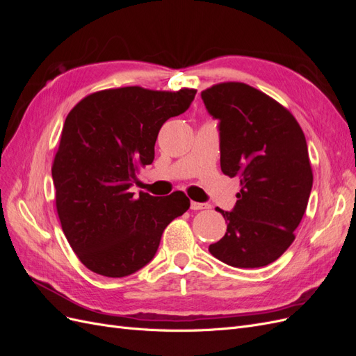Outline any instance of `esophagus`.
I'll list each match as a JSON object with an SVG mask.
<instances>
[{
	"mask_svg": "<svg viewBox=\"0 0 356 356\" xmlns=\"http://www.w3.org/2000/svg\"><path fill=\"white\" fill-rule=\"evenodd\" d=\"M190 208H191L193 211L209 209V208H211V204H208V203H199V202H191V203H190Z\"/></svg>",
	"mask_w": 356,
	"mask_h": 356,
	"instance_id": "1",
	"label": "esophagus"
}]
</instances>
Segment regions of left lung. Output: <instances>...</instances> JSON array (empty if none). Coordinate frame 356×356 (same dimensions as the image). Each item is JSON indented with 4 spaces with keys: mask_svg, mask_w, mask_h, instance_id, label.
<instances>
[{
    "mask_svg": "<svg viewBox=\"0 0 356 356\" xmlns=\"http://www.w3.org/2000/svg\"><path fill=\"white\" fill-rule=\"evenodd\" d=\"M202 99L220 120L222 174L241 178L233 211L217 208L227 232L209 252L233 267L270 264L294 242L314 184L305 134L285 106L245 83L215 84Z\"/></svg>",
    "mask_w": 356,
    "mask_h": 356,
    "instance_id": "left-lung-1",
    "label": "left lung"
}]
</instances>
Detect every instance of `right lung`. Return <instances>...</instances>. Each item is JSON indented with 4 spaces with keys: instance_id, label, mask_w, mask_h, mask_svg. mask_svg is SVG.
I'll return each instance as SVG.
<instances>
[{
    "instance_id": "1",
    "label": "right lung",
    "mask_w": 356,
    "mask_h": 356,
    "mask_svg": "<svg viewBox=\"0 0 356 356\" xmlns=\"http://www.w3.org/2000/svg\"><path fill=\"white\" fill-rule=\"evenodd\" d=\"M195 89L139 86L95 92L67 115L51 166L56 211L72 251L89 270L132 275L153 260L166 225L190 208L182 191H129L152 165L160 127L188 110Z\"/></svg>"
}]
</instances>
